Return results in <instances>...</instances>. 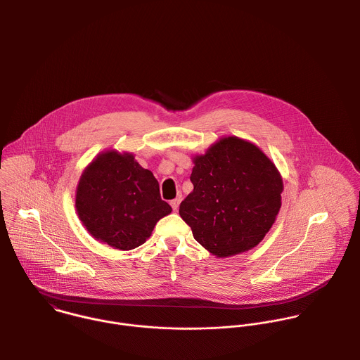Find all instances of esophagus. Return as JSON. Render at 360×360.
Instances as JSON below:
<instances>
[{"instance_id": "34e87169", "label": "esophagus", "mask_w": 360, "mask_h": 360, "mask_svg": "<svg viewBox=\"0 0 360 360\" xmlns=\"http://www.w3.org/2000/svg\"><path fill=\"white\" fill-rule=\"evenodd\" d=\"M180 202H181V198H180V197H177V198H174V200H172V201H170V206L173 207V210H177V209H179V205H180Z\"/></svg>"}]
</instances>
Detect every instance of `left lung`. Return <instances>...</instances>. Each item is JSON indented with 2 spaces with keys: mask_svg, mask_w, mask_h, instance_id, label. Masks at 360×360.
Returning a JSON list of instances; mask_svg holds the SVG:
<instances>
[{
  "mask_svg": "<svg viewBox=\"0 0 360 360\" xmlns=\"http://www.w3.org/2000/svg\"><path fill=\"white\" fill-rule=\"evenodd\" d=\"M194 190L179 213L194 238L217 257L257 247L281 207L283 179L255 144L229 136L193 158Z\"/></svg>",
  "mask_w": 360,
  "mask_h": 360,
  "instance_id": "1",
  "label": "left lung"
}]
</instances>
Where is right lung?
<instances>
[{"label":"right lung","mask_w":360,"mask_h":360,"mask_svg":"<svg viewBox=\"0 0 360 360\" xmlns=\"http://www.w3.org/2000/svg\"><path fill=\"white\" fill-rule=\"evenodd\" d=\"M76 212L87 231L120 251L144 244L155 224L172 212L160 200L151 170L130 153L97 155L83 170L76 188Z\"/></svg>","instance_id":"obj_1"}]
</instances>
